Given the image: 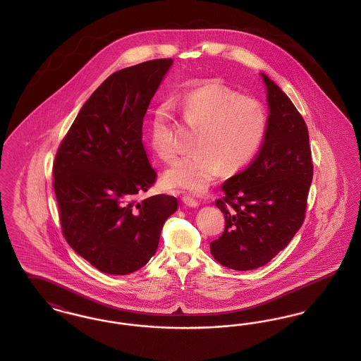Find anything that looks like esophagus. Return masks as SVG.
<instances>
[{"instance_id": "obj_1", "label": "esophagus", "mask_w": 361, "mask_h": 361, "mask_svg": "<svg viewBox=\"0 0 361 361\" xmlns=\"http://www.w3.org/2000/svg\"><path fill=\"white\" fill-rule=\"evenodd\" d=\"M183 203H184L187 207H190V208H196V207H199V202H197V200H195L193 197H190L189 195H184V196H183Z\"/></svg>"}]
</instances>
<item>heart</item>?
Returning <instances> with one entry per match:
<instances>
[{"label": "heart", "instance_id": "1", "mask_svg": "<svg viewBox=\"0 0 361 361\" xmlns=\"http://www.w3.org/2000/svg\"><path fill=\"white\" fill-rule=\"evenodd\" d=\"M173 105L200 133L195 140L196 153L178 159L165 172L168 187L202 193L222 171L240 172L257 154L268 127L267 111L257 100L208 82L177 96ZM149 139L155 154L164 161L176 157L168 108L153 111Z\"/></svg>", "mask_w": 361, "mask_h": 361}]
</instances>
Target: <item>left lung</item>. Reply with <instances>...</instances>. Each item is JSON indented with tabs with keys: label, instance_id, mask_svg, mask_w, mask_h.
I'll use <instances>...</instances> for the list:
<instances>
[{
	"label": "left lung",
	"instance_id": "left-lung-1",
	"mask_svg": "<svg viewBox=\"0 0 361 361\" xmlns=\"http://www.w3.org/2000/svg\"><path fill=\"white\" fill-rule=\"evenodd\" d=\"M269 108L268 127L255 161L222 185L215 202L226 226L211 255L226 268L249 271L281 252L305 221L312 181L309 130L290 97L261 73Z\"/></svg>",
	"mask_w": 361,
	"mask_h": 361
}]
</instances>
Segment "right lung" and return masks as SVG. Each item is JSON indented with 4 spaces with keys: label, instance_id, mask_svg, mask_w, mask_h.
<instances>
[{
    "label": "right lung",
    "instance_id": "1",
    "mask_svg": "<svg viewBox=\"0 0 361 361\" xmlns=\"http://www.w3.org/2000/svg\"><path fill=\"white\" fill-rule=\"evenodd\" d=\"M154 59L111 74L87 99L54 164V190L63 235L73 250L109 275H128L153 257L177 199L155 195L142 143L149 104L172 68Z\"/></svg>",
    "mask_w": 361,
    "mask_h": 361
}]
</instances>
